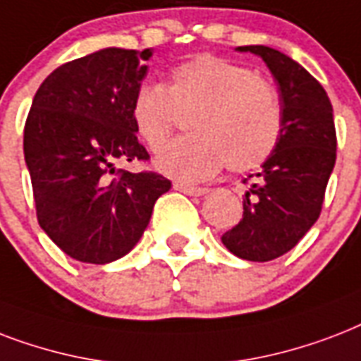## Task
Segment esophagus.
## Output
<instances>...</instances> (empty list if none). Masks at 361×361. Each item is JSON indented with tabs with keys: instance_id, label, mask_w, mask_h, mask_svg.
Segmentation results:
<instances>
[{
	"instance_id": "1",
	"label": "esophagus",
	"mask_w": 361,
	"mask_h": 361,
	"mask_svg": "<svg viewBox=\"0 0 361 361\" xmlns=\"http://www.w3.org/2000/svg\"><path fill=\"white\" fill-rule=\"evenodd\" d=\"M173 188L178 190V192H183L186 195H205L209 190L201 188V186H192V184H184V183H175L173 184Z\"/></svg>"
}]
</instances>
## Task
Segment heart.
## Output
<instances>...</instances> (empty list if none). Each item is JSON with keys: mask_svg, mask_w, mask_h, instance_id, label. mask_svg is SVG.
<instances>
[{"mask_svg": "<svg viewBox=\"0 0 361 361\" xmlns=\"http://www.w3.org/2000/svg\"><path fill=\"white\" fill-rule=\"evenodd\" d=\"M190 131L156 158L166 177L197 183L219 173L256 169L275 152L282 131L279 94L252 69L219 56L178 63L167 86L141 82L131 99V122L150 150H160L186 113Z\"/></svg>", "mask_w": 361, "mask_h": 361, "instance_id": "b5f03b06", "label": "heart"}]
</instances>
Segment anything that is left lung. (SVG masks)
I'll list each match as a JSON object with an SVG mask.
<instances>
[{"instance_id": "obj_1", "label": "left lung", "mask_w": 361, "mask_h": 361, "mask_svg": "<svg viewBox=\"0 0 361 361\" xmlns=\"http://www.w3.org/2000/svg\"><path fill=\"white\" fill-rule=\"evenodd\" d=\"M237 50L262 56L279 82L282 131L243 197V219L222 243L239 258L269 262L292 250L320 216L337 156L334 107L322 85L286 54L264 44Z\"/></svg>"}]
</instances>
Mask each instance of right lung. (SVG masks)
Here are the masks:
<instances>
[{"mask_svg": "<svg viewBox=\"0 0 361 361\" xmlns=\"http://www.w3.org/2000/svg\"><path fill=\"white\" fill-rule=\"evenodd\" d=\"M150 49H103L67 61L43 80L24 126V158L39 226L71 258L109 264L149 226L171 180L154 171L114 169L147 161L131 122V99Z\"/></svg>", "mask_w": 361, "mask_h": 361, "instance_id": "1", "label": "right lung"}]
</instances>
